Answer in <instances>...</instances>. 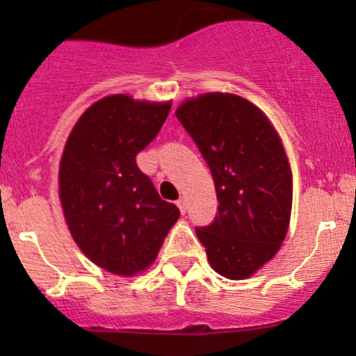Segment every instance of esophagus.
I'll return each instance as SVG.
<instances>
[{
	"instance_id": "esophagus-1",
	"label": "esophagus",
	"mask_w": 356,
	"mask_h": 356,
	"mask_svg": "<svg viewBox=\"0 0 356 356\" xmlns=\"http://www.w3.org/2000/svg\"><path fill=\"white\" fill-rule=\"evenodd\" d=\"M177 207H179V210H181V213H186V208H188V201H186V198L177 200Z\"/></svg>"
}]
</instances>
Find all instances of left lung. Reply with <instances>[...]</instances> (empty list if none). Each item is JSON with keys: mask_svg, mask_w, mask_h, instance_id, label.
Wrapping results in <instances>:
<instances>
[{"mask_svg": "<svg viewBox=\"0 0 356 356\" xmlns=\"http://www.w3.org/2000/svg\"><path fill=\"white\" fill-rule=\"evenodd\" d=\"M215 182L218 213L196 229L217 274L232 281L260 270L284 241L293 174L281 138L257 105L232 92H203L177 106Z\"/></svg>", "mask_w": 356, "mask_h": 356, "instance_id": "8db88e82", "label": "left lung"}]
</instances>
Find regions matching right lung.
<instances>
[{
	"instance_id": "add662e5",
	"label": "right lung",
	"mask_w": 356,
	"mask_h": 356,
	"mask_svg": "<svg viewBox=\"0 0 356 356\" xmlns=\"http://www.w3.org/2000/svg\"><path fill=\"white\" fill-rule=\"evenodd\" d=\"M172 102L111 95L79 117L63 148L58 195L79 250L103 270L132 277L156 260L179 208L136 165Z\"/></svg>"
}]
</instances>
